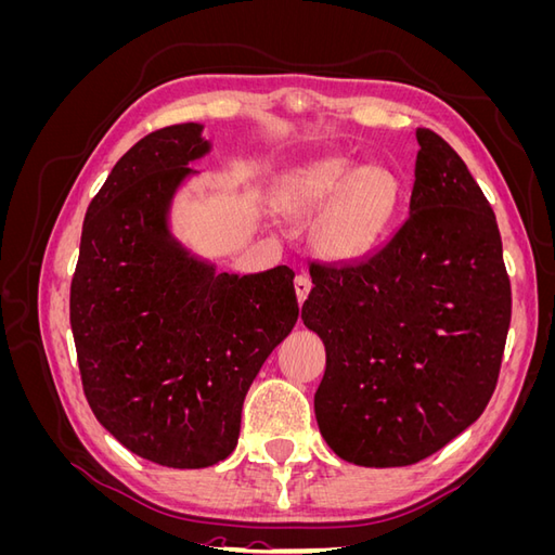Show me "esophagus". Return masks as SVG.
I'll return each mask as SVG.
<instances>
[{
  "label": "esophagus",
  "instance_id": "esophagus-1",
  "mask_svg": "<svg viewBox=\"0 0 555 555\" xmlns=\"http://www.w3.org/2000/svg\"><path fill=\"white\" fill-rule=\"evenodd\" d=\"M310 287H312V282H310V278H308V275H296V280H294V289H296L298 304H304V300L308 298Z\"/></svg>",
  "mask_w": 555,
  "mask_h": 555
}]
</instances>
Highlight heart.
Here are the masks:
<instances>
[{
	"instance_id": "heart-1",
	"label": "heart",
	"mask_w": 555,
	"mask_h": 555,
	"mask_svg": "<svg viewBox=\"0 0 555 555\" xmlns=\"http://www.w3.org/2000/svg\"><path fill=\"white\" fill-rule=\"evenodd\" d=\"M282 208L289 215H314L312 247L331 263H349L371 255L391 231L400 188L379 166H359L347 157H324L298 166L282 182Z\"/></svg>"
}]
</instances>
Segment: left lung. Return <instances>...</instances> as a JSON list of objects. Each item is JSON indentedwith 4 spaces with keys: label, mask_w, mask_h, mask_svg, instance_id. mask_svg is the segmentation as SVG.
Listing matches in <instances>:
<instances>
[{
    "label": "left lung",
    "mask_w": 555,
    "mask_h": 555,
    "mask_svg": "<svg viewBox=\"0 0 555 555\" xmlns=\"http://www.w3.org/2000/svg\"><path fill=\"white\" fill-rule=\"evenodd\" d=\"M416 141L408 220L357 263H310L300 310L326 347L319 433L363 467L418 463L475 424L512 319L491 204L442 137Z\"/></svg>",
    "instance_id": "left-lung-1"
}]
</instances>
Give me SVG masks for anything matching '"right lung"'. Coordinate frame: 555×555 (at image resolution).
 I'll use <instances>...</instances> for the list:
<instances>
[{"label":"right lung","instance_id":"right-lung-1","mask_svg":"<svg viewBox=\"0 0 555 555\" xmlns=\"http://www.w3.org/2000/svg\"><path fill=\"white\" fill-rule=\"evenodd\" d=\"M204 125L147 133L86 212L69 317L82 391L113 438L157 465L196 469L236 449L243 400L298 319L294 271L217 273L173 238L169 210Z\"/></svg>","mask_w":555,"mask_h":555}]
</instances>
